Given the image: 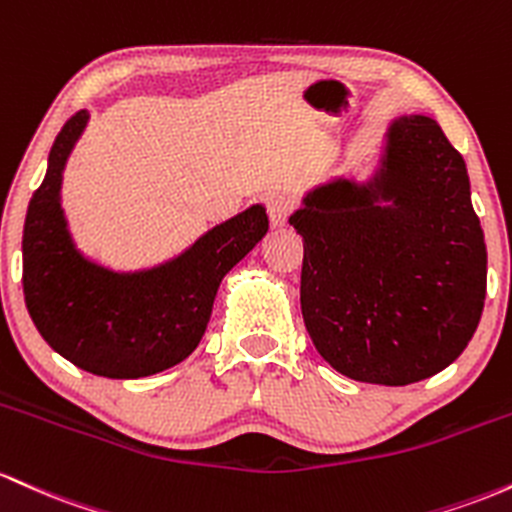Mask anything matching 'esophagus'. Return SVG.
<instances>
[{"mask_svg":"<svg viewBox=\"0 0 512 512\" xmlns=\"http://www.w3.org/2000/svg\"><path fill=\"white\" fill-rule=\"evenodd\" d=\"M292 210H295V200L290 195H271L268 200V217H271L273 227H283Z\"/></svg>","mask_w":512,"mask_h":512,"instance_id":"1","label":"esophagus"}]
</instances>
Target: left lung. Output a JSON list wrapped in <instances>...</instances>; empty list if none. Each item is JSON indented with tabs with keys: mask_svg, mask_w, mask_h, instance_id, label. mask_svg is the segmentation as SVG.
<instances>
[{
	"mask_svg": "<svg viewBox=\"0 0 512 512\" xmlns=\"http://www.w3.org/2000/svg\"><path fill=\"white\" fill-rule=\"evenodd\" d=\"M300 302L321 358L350 380L421 382L455 363L486 300V244L467 164L433 118L401 116L367 183L314 188Z\"/></svg>",
	"mask_w": 512,
	"mask_h": 512,
	"instance_id": "1",
	"label": "left lung"
}]
</instances>
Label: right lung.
I'll return each mask as SVG.
<instances>
[{"instance_id": "obj_1", "label": "right lung", "mask_w": 512, "mask_h": 512, "mask_svg": "<svg viewBox=\"0 0 512 512\" xmlns=\"http://www.w3.org/2000/svg\"><path fill=\"white\" fill-rule=\"evenodd\" d=\"M89 123L62 125L48 171L28 203L24 297L48 346L99 377L137 380L179 365L203 338L222 278L266 237L268 215L251 205L208 229L181 256L147 271L118 273L74 246L60 203L62 171Z\"/></svg>"}]
</instances>
